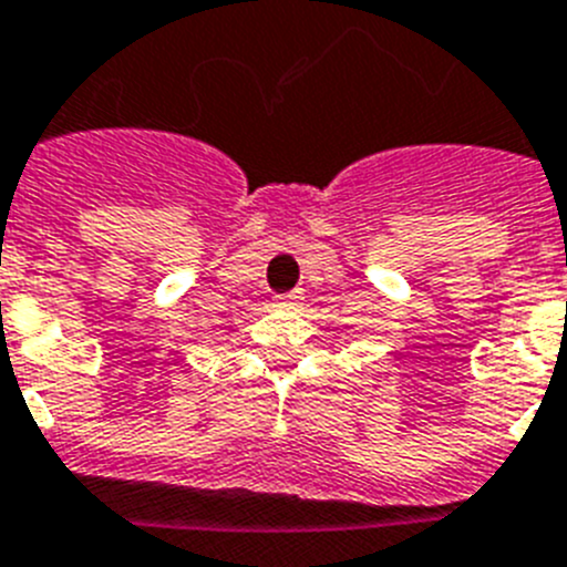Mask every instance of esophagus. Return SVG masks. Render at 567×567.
<instances>
[{"label": "esophagus", "instance_id": "34e87169", "mask_svg": "<svg viewBox=\"0 0 567 567\" xmlns=\"http://www.w3.org/2000/svg\"><path fill=\"white\" fill-rule=\"evenodd\" d=\"M299 293H285V297H277L274 299V305H277V308H282V311H293V308H299Z\"/></svg>", "mask_w": 567, "mask_h": 567}]
</instances>
